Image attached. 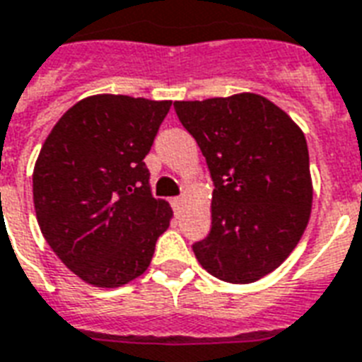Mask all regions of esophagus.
<instances>
[{"label": "esophagus", "mask_w": 362, "mask_h": 362, "mask_svg": "<svg viewBox=\"0 0 362 362\" xmlns=\"http://www.w3.org/2000/svg\"><path fill=\"white\" fill-rule=\"evenodd\" d=\"M170 203H173V207L178 211V209H182V205H184V197H174Z\"/></svg>", "instance_id": "34e87169"}]
</instances>
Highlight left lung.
Masks as SVG:
<instances>
[{
  "label": "left lung",
  "mask_w": 362,
  "mask_h": 362,
  "mask_svg": "<svg viewBox=\"0 0 362 362\" xmlns=\"http://www.w3.org/2000/svg\"><path fill=\"white\" fill-rule=\"evenodd\" d=\"M215 184L211 232L194 243L209 274L251 284L278 269L301 240L313 207L301 128L263 95L174 101Z\"/></svg>",
  "instance_id": "8db88e82"
}]
</instances>
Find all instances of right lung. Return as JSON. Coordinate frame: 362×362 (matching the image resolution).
<instances>
[{"instance_id":"right-lung-1","label":"right lung","mask_w":362,"mask_h":362,"mask_svg":"<svg viewBox=\"0 0 362 362\" xmlns=\"http://www.w3.org/2000/svg\"><path fill=\"white\" fill-rule=\"evenodd\" d=\"M173 101L101 93L72 105L40 149L32 194L40 230L95 288L141 276L173 209L149 188L146 155Z\"/></svg>"}]
</instances>
